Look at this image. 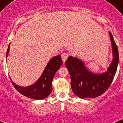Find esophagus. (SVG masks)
I'll return each instance as SVG.
<instances>
[{"label": "esophagus", "mask_w": 123, "mask_h": 123, "mask_svg": "<svg viewBox=\"0 0 123 123\" xmlns=\"http://www.w3.org/2000/svg\"><path fill=\"white\" fill-rule=\"evenodd\" d=\"M68 56H69V55H68L67 53H63V54H62V61H63L64 62L66 61V59H67L68 57Z\"/></svg>", "instance_id": "34e87169"}]
</instances>
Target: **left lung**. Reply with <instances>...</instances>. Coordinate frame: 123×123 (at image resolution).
Instances as JSON below:
<instances>
[{
  "label": "left lung",
  "instance_id": "left-lung-1",
  "mask_svg": "<svg viewBox=\"0 0 123 123\" xmlns=\"http://www.w3.org/2000/svg\"><path fill=\"white\" fill-rule=\"evenodd\" d=\"M111 36L113 60L108 71L102 74H94L88 71L80 60L69 56L65 62L71 77V86L73 92L80 98H96L107 91L112 84L116 73L119 62L118 49L113 36Z\"/></svg>",
  "mask_w": 123,
  "mask_h": 123
}]
</instances>
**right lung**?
Wrapping results in <instances>:
<instances>
[{"mask_svg": "<svg viewBox=\"0 0 123 123\" xmlns=\"http://www.w3.org/2000/svg\"><path fill=\"white\" fill-rule=\"evenodd\" d=\"M9 45L6 52V57H7L9 52ZM62 64L61 55L54 57L48 62L45 68L41 77L35 84L32 86L23 87L14 84L10 79L14 87L20 94L27 97L35 99H43L50 95L52 91V82L56 71L59 69Z\"/></svg>", "mask_w": 123, "mask_h": 123, "instance_id": "add662e5", "label": "right lung"}]
</instances>
